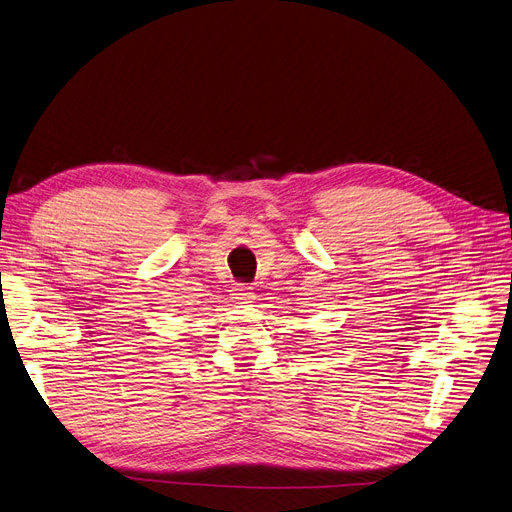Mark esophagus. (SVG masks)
<instances>
[{"instance_id":"esophagus-1","label":"esophagus","mask_w":512,"mask_h":512,"mask_svg":"<svg viewBox=\"0 0 512 512\" xmlns=\"http://www.w3.org/2000/svg\"><path fill=\"white\" fill-rule=\"evenodd\" d=\"M232 298L238 302H245V300H253V288L249 284H236L232 288Z\"/></svg>"}]
</instances>
